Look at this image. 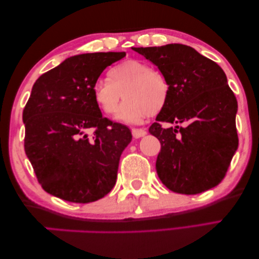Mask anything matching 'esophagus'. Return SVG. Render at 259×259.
Returning a JSON list of instances; mask_svg holds the SVG:
<instances>
[{"label":"esophagus","instance_id":"esophagus-1","mask_svg":"<svg viewBox=\"0 0 259 259\" xmlns=\"http://www.w3.org/2000/svg\"><path fill=\"white\" fill-rule=\"evenodd\" d=\"M132 134L135 139H139V138L145 137L147 132H146V130H143V128H132Z\"/></svg>","mask_w":259,"mask_h":259}]
</instances>
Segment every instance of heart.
<instances>
[{"instance_id":"1","label":"heart","mask_w":259,"mask_h":259,"mask_svg":"<svg viewBox=\"0 0 259 259\" xmlns=\"http://www.w3.org/2000/svg\"><path fill=\"white\" fill-rule=\"evenodd\" d=\"M109 78L94 84V97L107 114L116 112L122 96L126 101L117 110L116 119L126 124H140L148 114H156L168 100L169 82L162 71L146 62L127 59L109 71Z\"/></svg>"}]
</instances>
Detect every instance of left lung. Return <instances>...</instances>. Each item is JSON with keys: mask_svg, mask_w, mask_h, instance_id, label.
Here are the masks:
<instances>
[{"mask_svg": "<svg viewBox=\"0 0 259 259\" xmlns=\"http://www.w3.org/2000/svg\"><path fill=\"white\" fill-rule=\"evenodd\" d=\"M132 49L157 66L169 82L166 104L149 127L160 142L156 160L160 181L172 192L186 195L215 187L239 146L237 101L225 72L189 46ZM163 122L177 126L164 129Z\"/></svg>", "mask_w": 259, "mask_h": 259, "instance_id": "left-lung-1", "label": "left lung"}]
</instances>
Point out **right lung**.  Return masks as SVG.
<instances>
[{
	"label": "right lung",
	"mask_w": 259,
	"mask_h": 259,
	"mask_svg": "<svg viewBox=\"0 0 259 259\" xmlns=\"http://www.w3.org/2000/svg\"><path fill=\"white\" fill-rule=\"evenodd\" d=\"M125 56L75 55L33 84L23 111L24 147L47 193L64 201L90 203L113 188L121 152L132 133L102 116L94 84L105 67Z\"/></svg>",
	"instance_id": "obj_1"
}]
</instances>
